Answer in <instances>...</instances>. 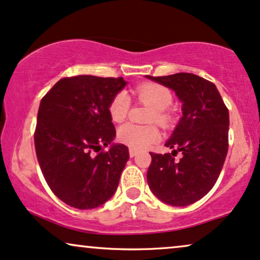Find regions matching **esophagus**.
I'll return each instance as SVG.
<instances>
[{
    "mask_svg": "<svg viewBox=\"0 0 260 260\" xmlns=\"http://www.w3.org/2000/svg\"><path fill=\"white\" fill-rule=\"evenodd\" d=\"M129 156H131V157L137 156V151L133 150V149H129Z\"/></svg>",
    "mask_w": 260,
    "mask_h": 260,
    "instance_id": "34e87169",
    "label": "esophagus"
}]
</instances>
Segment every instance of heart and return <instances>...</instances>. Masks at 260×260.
I'll use <instances>...</instances> for the list:
<instances>
[{
    "instance_id": "1",
    "label": "heart",
    "mask_w": 260,
    "mask_h": 260,
    "mask_svg": "<svg viewBox=\"0 0 260 260\" xmlns=\"http://www.w3.org/2000/svg\"><path fill=\"white\" fill-rule=\"evenodd\" d=\"M138 100L149 104L154 109L153 120L158 122H166L167 114L164 110L168 109L173 102L172 92L168 88L154 84H144L134 90ZM131 101L126 92L121 91L115 94L109 104V115L115 122H121L126 119L129 111ZM117 138L124 145L133 150H144L151 144L160 139V133L153 126H138L134 123H126L119 128Z\"/></svg>"
}]
</instances>
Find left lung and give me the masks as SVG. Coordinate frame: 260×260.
<instances>
[{
  "label": "left lung",
  "instance_id": "left-lung-1",
  "mask_svg": "<svg viewBox=\"0 0 260 260\" xmlns=\"http://www.w3.org/2000/svg\"><path fill=\"white\" fill-rule=\"evenodd\" d=\"M175 92L182 103L180 117L166 145L172 153H152L147 170L151 192L172 206H187L208 194L228 152L229 111L215 84L192 73L150 77ZM177 152L183 153L177 161Z\"/></svg>",
  "mask_w": 260,
  "mask_h": 260
}]
</instances>
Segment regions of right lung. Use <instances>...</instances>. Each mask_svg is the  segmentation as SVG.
Returning a JSON list of instances; mask_svg holds the SVG:
<instances>
[{"label": "right lung", "instance_id": "obj_1", "mask_svg": "<svg viewBox=\"0 0 260 260\" xmlns=\"http://www.w3.org/2000/svg\"><path fill=\"white\" fill-rule=\"evenodd\" d=\"M126 85L123 78L77 75L58 80L41 101L37 159L50 189L67 205L94 209L116 192L129 152L114 143L108 108ZM103 146H111L107 153L99 152Z\"/></svg>", "mask_w": 260, "mask_h": 260}]
</instances>
